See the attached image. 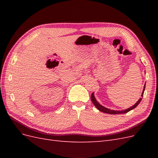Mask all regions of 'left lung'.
<instances>
[{
    "instance_id": "left-lung-1",
    "label": "left lung",
    "mask_w": 158,
    "mask_h": 158,
    "mask_svg": "<svg viewBox=\"0 0 158 158\" xmlns=\"http://www.w3.org/2000/svg\"><path fill=\"white\" fill-rule=\"evenodd\" d=\"M145 88H146V83L144 84V88H143V91H142V93L141 95V98L138 99V101L134 105V106H131V107H129L128 109H126L125 110H121V111H119V110H113V109H109L107 107H105L104 106H102L101 104L99 103L96 100L95 98V95H94V93L93 92L91 95V100H92V103H94V106H95L98 110H99L100 111H102L103 113H107V114H123V113H127L128 111H131V110L134 109L135 108H136L137 107V106H138V104L140 103V102L142 101V99L143 97V95H144V90H145Z\"/></svg>"
}]
</instances>
